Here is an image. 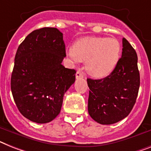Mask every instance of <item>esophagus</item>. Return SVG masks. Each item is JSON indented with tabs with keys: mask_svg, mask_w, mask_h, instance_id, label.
Segmentation results:
<instances>
[{
	"mask_svg": "<svg viewBox=\"0 0 151 151\" xmlns=\"http://www.w3.org/2000/svg\"><path fill=\"white\" fill-rule=\"evenodd\" d=\"M83 73L79 70L77 71L76 73V78H83Z\"/></svg>",
	"mask_w": 151,
	"mask_h": 151,
	"instance_id": "34e87169",
	"label": "esophagus"
}]
</instances>
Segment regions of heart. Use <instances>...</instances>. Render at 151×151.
I'll return each instance as SVG.
<instances>
[{
	"instance_id": "obj_1",
	"label": "heart",
	"mask_w": 151,
	"mask_h": 151,
	"mask_svg": "<svg viewBox=\"0 0 151 151\" xmlns=\"http://www.w3.org/2000/svg\"><path fill=\"white\" fill-rule=\"evenodd\" d=\"M121 46L115 38L86 37L77 41L71 57L74 61H86V68L96 78H103L113 72L119 59Z\"/></svg>"
}]
</instances>
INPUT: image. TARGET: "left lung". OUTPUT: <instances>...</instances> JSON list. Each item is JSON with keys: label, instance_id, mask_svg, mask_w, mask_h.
Segmentation results:
<instances>
[{"label": "left lung", "instance_id": "obj_1", "mask_svg": "<svg viewBox=\"0 0 151 151\" xmlns=\"http://www.w3.org/2000/svg\"><path fill=\"white\" fill-rule=\"evenodd\" d=\"M89 88L88 111L100 124L109 125L127 117L136 103L140 87L137 55L125 38L115 68L106 78H87Z\"/></svg>", "mask_w": 151, "mask_h": 151}]
</instances>
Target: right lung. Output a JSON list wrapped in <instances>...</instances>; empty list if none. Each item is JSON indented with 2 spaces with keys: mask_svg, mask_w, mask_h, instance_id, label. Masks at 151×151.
<instances>
[{
  "mask_svg": "<svg viewBox=\"0 0 151 151\" xmlns=\"http://www.w3.org/2000/svg\"><path fill=\"white\" fill-rule=\"evenodd\" d=\"M65 56L63 34L55 28L35 30L18 46L11 92L20 113L31 121L48 123L60 113L76 73L62 65Z\"/></svg>",
  "mask_w": 151,
  "mask_h": 151,
  "instance_id": "1",
  "label": "right lung"
}]
</instances>
